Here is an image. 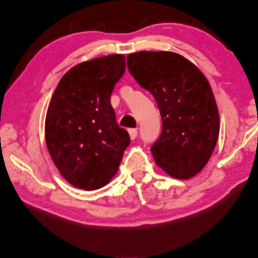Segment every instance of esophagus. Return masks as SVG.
I'll return each mask as SVG.
<instances>
[{
  "label": "esophagus",
  "instance_id": "34e87169",
  "mask_svg": "<svg viewBox=\"0 0 258 258\" xmlns=\"http://www.w3.org/2000/svg\"><path fill=\"white\" fill-rule=\"evenodd\" d=\"M137 134H138L137 129H129V136H130V139H133V141L137 137Z\"/></svg>",
  "mask_w": 258,
  "mask_h": 258
}]
</instances>
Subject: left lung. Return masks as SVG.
Returning a JSON list of instances; mask_svg holds the SVG:
<instances>
[{"mask_svg":"<svg viewBox=\"0 0 258 258\" xmlns=\"http://www.w3.org/2000/svg\"><path fill=\"white\" fill-rule=\"evenodd\" d=\"M139 86L157 100L162 133L151 147L167 175L188 179L205 168L219 135V114L204 73L179 53L141 51L126 56Z\"/></svg>","mask_w":258,"mask_h":258,"instance_id":"obj_1","label":"left lung"}]
</instances>
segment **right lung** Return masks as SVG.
Segmentation results:
<instances>
[{
    "label": "right lung",
    "instance_id": "1",
    "mask_svg": "<svg viewBox=\"0 0 258 258\" xmlns=\"http://www.w3.org/2000/svg\"><path fill=\"white\" fill-rule=\"evenodd\" d=\"M125 71L123 54L91 59L60 79L45 116V142L54 166L71 185L94 191L117 172L130 143L111 105Z\"/></svg>",
    "mask_w": 258,
    "mask_h": 258
}]
</instances>
